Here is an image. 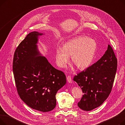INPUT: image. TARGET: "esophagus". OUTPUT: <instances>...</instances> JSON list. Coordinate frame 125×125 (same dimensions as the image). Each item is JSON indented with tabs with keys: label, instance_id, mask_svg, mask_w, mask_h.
<instances>
[{
	"label": "esophagus",
	"instance_id": "1",
	"mask_svg": "<svg viewBox=\"0 0 125 125\" xmlns=\"http://www.w3.org/2000/svg\"><path fill=\"white\" fill-rule=\"evenodd\" d=\"M67 80L69 83H72V79H71V77L70 76L68 75L67 77Z\"/></svg>",
	"mask_w": 125,
	"mask_h": 125
}]
</instances>
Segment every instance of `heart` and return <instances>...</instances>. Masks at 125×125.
Wrapping results in <instances>:
<instances>
[{
  "label": "heart",
  "mask_w": 125,
  "mask_h": 125,
  "mask_svg": "<svg viewBox=\"0 0 125 125\" xmlns=\"http://www.w3.org/2000/svg\"><path fill=\"white\" fill-rule=\"evenodd\" d=\"M97 48L95 39L86 36H79L65 43L63 47L56 51V60L59 66L64 67L71 57L72 61L81 70L89 67L93 62Z\"/></svg>",
  "instance_id": "obj_1"
}]
</instances>
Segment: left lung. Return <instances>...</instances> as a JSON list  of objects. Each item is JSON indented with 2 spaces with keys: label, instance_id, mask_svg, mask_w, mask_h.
<instances>
[{
  "label": "left lung",
  "instance_id": "obj_1",
  "mask_svg": "<svg viewBox=\"0 0 125 125\" xmlns=\"http://www.w3.org/2000/svg\"><path fill=\"white\" fill-rule=\"evenodd\" d=\"M116 69L117 59L108 45L99 60L73 78L83 93L78 106L90 111L100 106L111 92Z\"/></svg>",
  "mask_w": 125,
  "mask_h": 125
}]
</instances>
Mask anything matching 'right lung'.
Instances as JSON below:
<instances>
[{
	"mask_svg": "<svg viewBox=\"0 0 125 125\" xmlns=\"http://www.w3.org/2000/svg\"><path fill=\"white\" fill-rule=\"evenodd\" d=\"M42 35L33 31L26 36L15 51L12 69L21 99L32 109L48 112L56 107V93L66 78L39 52L38 38Z\"/></svg>",
	"mask_w": 125,
	"mask_h": 125,
	"instance_id": "add662e5",
	"label": "right lung"
}]
</instances>
